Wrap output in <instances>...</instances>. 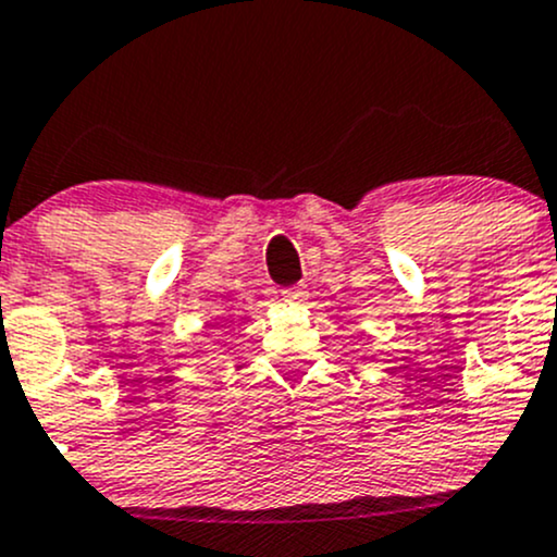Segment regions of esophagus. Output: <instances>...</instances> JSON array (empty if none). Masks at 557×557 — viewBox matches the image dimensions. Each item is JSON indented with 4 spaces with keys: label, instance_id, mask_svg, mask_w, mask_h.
Returning <instances> with one entry per match:
<instances>
[{
    "label": "esophagus",
    "instance_id": "esophagus-1",
    "mask_svg": "<svg viewBox=\"0 0 557 557\" xmlns=\"http://www.w3.org/2000/svg\"><path fill=\"white\" fill-rule=\"evenodd\" d=\"M283 298H285V301H304V298H307V288H301V285H294V288H285L283 290Z\"/></svg>",
    "mask_w": 557,
    "mask_h": 557
}]
</instances>
